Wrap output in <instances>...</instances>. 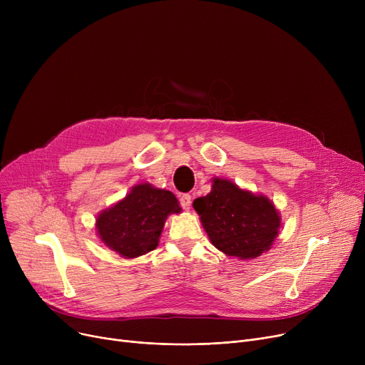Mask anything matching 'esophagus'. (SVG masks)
Wrapping results in <instances>:
<instances>
[{"instance_id": "34e87169", "label": "esophagus", "mask_w": 365, "mask_h": 365, "mask_svg": "<svg viewBox=\"0 0 365 365\" xmlns=\"http://www.w3.org/2000/svg\"><path fill=\"white\" fill-rule=\"evenodd\" d=\"M190 200H192V198H190L189 194H182L180 195V205H182L183 210H189L190 208V202H192Z\"/></svg>"}]
</instances>
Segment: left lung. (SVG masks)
Wrapping results in <instances>:
<instances>
[{
	"label": "left lung",
	"mask_w": 365,
	"mask_h": 365,
	"mask_svg": "<svg viewBox=\"0 0 365 365\" xmlns=\"http://www.w3.org/2000/svg\"><path fill=\"white\" fill-rule=\"evenodd\" d=\"M194 208L213 245L240 259H255L269 250L281 225L269 200L225 179H215L212 192L197 198Z\"/></svg>",
	"instance_id": "left-lung-1"
}]
</instances>
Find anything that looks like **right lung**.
<instances>
[{"label": "right lung", "mask_w": 365, "mask_h": 365, "mask_svg": "<svg viewBox=\"0 0 365 365\" xmlns=\"http://www.w3.org/2000/svg\"><path fill=\"white\" fill-rule=\"evenodd\" d=\"M180 212L175 194L143 183L102 212L96 227L105 245L123 257L133 259L155 250L167 216Z\"/></svg>", "instance_id": "obj_1"}]
</instances>
